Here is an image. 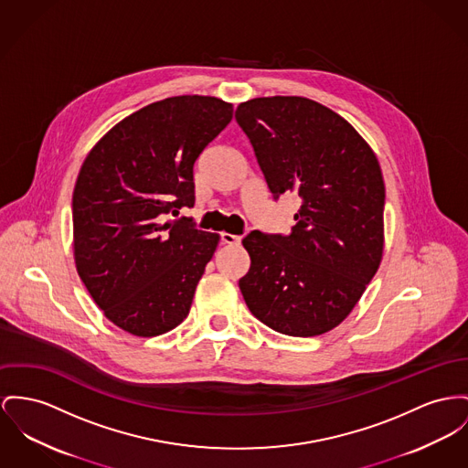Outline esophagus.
Masks as SVG:
<instances>
[{
	"label": "esophagus",
	"mask_w": 468,
	"mask_h": 468,
	"mask_svg": "<svg viewBox=\"0 0 468 468\" xmlns=\"http://www.w3.org/2000/svg\"><path fill=\"white\" fill-rule=\"evenodd\" d=\"M221 241L225 245H239L241 243V238L236 236V234H229V232H221Z\"/></svg>",
	"instance_id": "obj_1"
}]
</instances>
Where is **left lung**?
Segmentation results:
<instances>
[{
  "label": "left lung",
  "instance_id": "1",
  "mask_svg": "<svg viewBox=\"0 0 468 468\" xmlns=\"http://www.w3.org/2000/svg\"><path fill=\"white\" fill-rule=\"evenodd\" d=\"M249 136L273 198H302L289 236L251 230L239 289L250 312L292 337L330 332L353 311L383 255L385 185L378 157L330 108L298 95L241 102Z\"/></svg>",
  "mask_w": 468,
  "mask_h": 468
}]
</instances>
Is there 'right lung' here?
<instances>
[{"instance_id": "1", "label": "right lung", "mask_w": 468, "mask_h": 468, "mask_svg": "<svg viewBox=\"0 0 468 468\" xmlns=\"http://www.w3.org/2000/svg\"><path fill=\"white\" fill-rule=\"evenodd\" d=\"M211 95L153 102L113 125L81 165L72 193L74 261L104 315L136 337H156L186 319L219 236L191 218L193 165L232 121Z\"/></svg>"}]
</instances>
